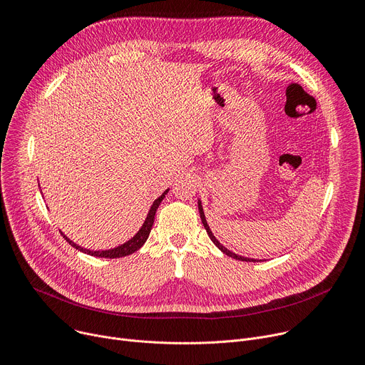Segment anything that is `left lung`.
<instances>
[{
    "instance_id": "8db88e82",
    "label": "left lung",
    "mask_w": 365,
    "mask_h": 365,
    "mask_svg": "<svg viewBox=\"0 0 365 365\" xmlns=\"http://www.w3.org/2000/svg\"><path fill=\"white\" fill-rule=\"evenodd\" d=\"M197 207H199V215H200L202 224H203V227H205V230H206V232H207V237L211 238V241H212L224 254H227L228 257H232V258H235V259H240V262H252V263H254V262H258V259H255V258H248V257L238 255V254L230 251L227 247H224V245L217 240V237L212 234L210 225H207V221H206V218H205V212H203V206H202V200H200V199H197ZM259 262H262V259H259Z\"/></svg>"
}]
</instances>
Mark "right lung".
Here are the masks:
<instances>
[{"label": "right lung", "mask_w": 365, "mask_h": 365, "mask_svg": "<svg viewBox=\"0 0 365 365\" xmlns=\"http://www.w3.org/2000/svg\"><path fill=\"white\" fill-rule=\"evenodd\" d=\"M168 192H169V189H166L158 199H155V200L153 202V205L150 206V210H148V214H147V217H145V220H144L141 228L137 231V234H135L133 238H130L128 241H125L124 244H121V245H118V247H115V248L101 250V251L96 250V251H93V250H88V248H83V247L75 244V242H73L72 240H69L63 232H62V235H63V238H65L73 248H76L78 251H82V252H85V254L93 255V257H101V258H120V257L130 255V254L135 252L137 250H140V248L144 245V242L147 241V238H148V235H150V231H151V227H153V222H154L155 211H158L159 205L162 203V200L165 199V196L168 195Z\"/></svg>", "instance_id": "1"}]
</instances>
